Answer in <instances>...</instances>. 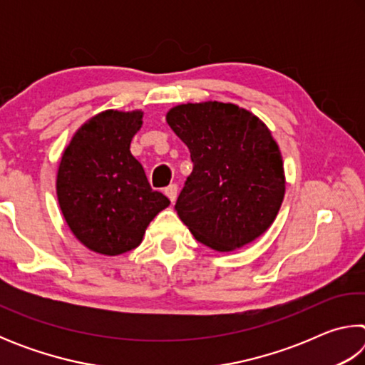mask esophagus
Here are the masks:
<instances>
[{"mask_svg":"<svg viewBox=\"0 0 365 365\" xmlns=\"http://www.w3.org/2000/svg\"><path fill=\"white\" fill-rule=\"evenodd\" d=\"M177 191H178L177 185H169V187L165 188V195H168V197L172 202H175V200H177Z\"/></svg>","mask_w":365,"mask_h":365,"instance_id":"obj_1","label":"esophagus"}]
</instances>
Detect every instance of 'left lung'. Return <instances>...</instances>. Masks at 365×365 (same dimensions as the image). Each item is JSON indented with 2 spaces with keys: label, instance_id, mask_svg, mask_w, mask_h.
I'll list each match as a JSON object with an SVG mask.
<instances>
[{
  "label": "left lung",
  "instance_id": "1",
  "mask_svg": "<svg viewBox=\"0 0 365 365\" xmlns=\"http://www.w3.org/2000/svg\"><path fill=\"white\" fill-rule=\"evenodd\" d=\"M165 120L193 163L175 205L178 217L214 251L255 242L274 224L287 183L267 125L248 109L219 101L178 104Z\"/></svg>",
  "mask_w": 365,
  "mask_h": 365
}]
</instances>
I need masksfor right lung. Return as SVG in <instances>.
<instances>
[{"mask_svg": "<svg viewBox=\"0 0 365 365\" xmlns=\"http://www.w3.org/2000/svg\"><path fill=\"white\" fill-rule=\"evenodd\" d=\"M141 125L140 109L103 110L73 133L61 158L59 207L78 242L98 255L137 248L150 222L170 205L130 153Z\"/></svg>", "mask_w": 365, "mask_h": 365, "instance_id": "obj_1", "label": "right lung"}]
</instances>
